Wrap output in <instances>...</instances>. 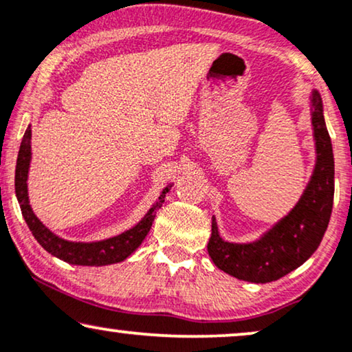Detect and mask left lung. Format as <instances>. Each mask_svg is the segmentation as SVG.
<instances>
[{
  "label": "left lung",
  "mask_w": 352,
  "mask_h": 352,
  "mask_svg": "<svg viewBox=\"0 0 352 352\" xmlns=\"http://www.w3.org/2000/svg\"><path fill=\"white\" fill-rule=\"evenodd\" d=\"M317 162L298 205L254 243H228L219 237L214 218L208 253L221 271L240 280L267 283L301 266L316 252L329 226L335 192V162L320 94L312 93Z\"/></svg>",
  "instance_id": "1"
}]
</instances>
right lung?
I'll use <instances>...</instances> for the list:
<instances>
[{
    "label": "right lung",
    "mask_w": 352,
    "mask_h": 352,
    "mask_svg": "<svg viewBox=\"0 0 352 352\" xmlns=\"http://www.w3.org/2000/svg\"><path fill=\"white\" fill-rule=\"evenodd\" d=\"M30 139H32V129L27 128L25 134L22 138L21 148H19L17 155V165H16V195L21 205L22 216L25 219L28 229L32 230L33 237L38 240V243L46 250L47 253L54 254L62 261L76 264V266H107V264L120 263L126 259L142 240L146 239L148 230L152 228L153 218H155L157 210L160 208L165 201V197L170 190L166 187L158 197V201L148 210V213L134 226L133 229L126 230V232L117 235V237L102 240V242H93V243H75L67 242L64 239H59L57 235L51 232L50 229L45 228L40 219L36 218L35 213L32 211V206L28 204V194H27V176H28V166H30Z\"/></svg>",
    "instance_id": "obj_1"
}]
</instances>
